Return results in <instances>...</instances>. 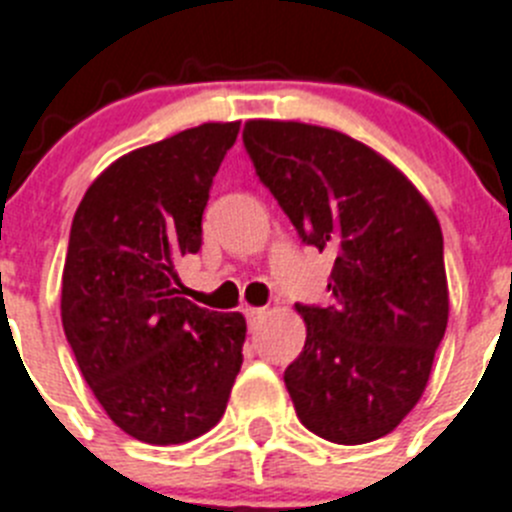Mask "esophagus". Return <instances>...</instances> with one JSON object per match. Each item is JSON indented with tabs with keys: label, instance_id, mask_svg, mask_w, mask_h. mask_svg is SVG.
I'll use <instances>...</instances> for the list:
<instances>
[{
	"label": "esophagus",
	"instance_id": "34e87169",
	"mask_svg": "<svg viewBox=\"0 0 512 512\" xmlns=\"http://www.w3.org/2000/svg\"><path fill=\"white\" fill-rule=\"evenodd\" d=\"M266 314V309L264 307H248L246 309V320H248V325H256V322L261 320V317H264Z\"/></svg>",
	"mask_w": 512,
	"mask_h": 512
}]
</instances>
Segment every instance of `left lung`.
Segmentation results:
<instances>
[{
  "label": "left lung",
  "mask_w": 512,
  "mask_h": 512,
  "mask_svg": "<svg viewBox=\"0 0 512 512\" xmlns=\"http://www.w3.org/2000/svg\"><path fill=\"white\" fill-rule=\"evenodd\" d=\"M243 147L304 246L335 253L332 302L307 322L284 383L299 421L335 444L386 437L416 406L447 330L444 238L391 162L348 134L248 121Z\"/></svg>",
  "instance_id": "1"
}]
</instances>
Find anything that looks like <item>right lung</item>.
<instances>
[{
	"label": "right lung",
	"instance_id": "obj_1",
	"mask_svg": "<svg viewBox=\"0 0 512 512\" xmlns=\"http://www.w3.org/2000/svg\"><path fill=\"white\" fill-rule=\"evenodd\" d=\"M238 129L203 124L124 154L73 215L65 337L103 411L139 442L182 444L213 429L241 370L243 314L210 312L177 289Z\"/></svg>",
	"mask_w": 512,
	"mask_h": 512
}]
</instances>
